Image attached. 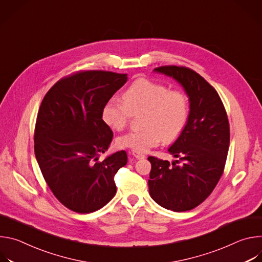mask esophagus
<instances>
[{
  "label": "esophagus",
  "mask_w": 262,
  "mask_h": 262,
  "mask_svg": "<svg viewBox=\"0 0 262 262\" xmlns=\"http://www.w3.org/2000/svg\"><path fill=\"white\" fill-rule=\"evenodd\" d=\"M132 155L136 158V159H138V160H142V159H145V155H143V154H139V152H136V151H133L132 152Z\"/></svg>",
  "instance_id": "1"
}]
</instances>
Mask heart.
Instances as JSON below:
<instances>
[{"label": "heart", "instance_id": "obj_1", "mask_svg": "<svg viewBox=\"0 0 262 262\" xmlns=\"http://www.w3.org/2000/svg\"><path fill=\"white\" fill-rule=\"evenodd\" d=\"M123 99L111 98L101 111L103 122L112 129L121 130L133 112L146 110V128L128 132L117 139L121 148L142 154L158 146L163 140L171 142L183 132L190 116L189 99L180 90L148 79H138L123 93Z\"/></svg>", "mask_w": 262, "mask_h": 262}]
</instances>
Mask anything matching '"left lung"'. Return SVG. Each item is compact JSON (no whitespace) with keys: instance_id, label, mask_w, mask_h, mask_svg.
Instances as JSON below:
<instances>
[{"instance_id":"8db88e82","label":"left lung","mask_w":262,"mask_h":262,"mask_svg":"<svg viewBox=\"0 0 262 262\" xmlns=\"http://www.w3.org/2000/svg\"><path fill=\"white\" fill-rule=\"evenodd\" d=\"M156 72L174 79L190 101L186 126L168 149L176 160L170 164L149 157L148 186L151 198L173 211L191 210L213 191L225 167L230 129L225 107L200 74L183 66H161Z\"/></svg>"}]
</instances>
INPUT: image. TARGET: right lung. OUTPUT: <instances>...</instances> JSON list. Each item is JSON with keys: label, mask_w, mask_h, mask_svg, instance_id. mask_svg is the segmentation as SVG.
Wrapping results in <instances>:
<instances>
[{"label": "right lung", "mask_w": 262, "mask_h": 262, "mask_svg": "<svg viewBox=\"0 0 262 262\" xmlns=\"http://www.w3.org/2000/svg\"><path fill=\"white\" fill-rule=\"evenodd\" d=\"M126 81L127 74L80 71L58 81L42 99L35 157L49 188L70 210L93 212L116 194L114 176L127 155L121 150L99 161L113 139L101 111Z\"/></svg>", "instance_id": "obj_1"}]
</instances>
